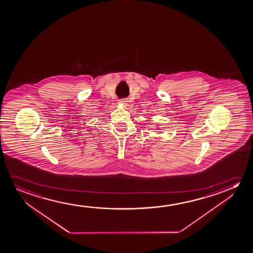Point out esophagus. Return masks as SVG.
I'll return each instance as SVG.
<instances>
[{"label":"esophagus","mask_w":253,"mask_h":253,"mask_svg":"<svg viewBox=\"0 0 253 253\" xmlns=\"http://www.w3.org/2000/svg\"><path fill=\"white\" fill-rule=\"evenodd\" d=\"M120 102L122 103V104H127L128 101H127L126 99H121Z\"/></svg>","instance_id":"esophagus-1"}]
</instances>
